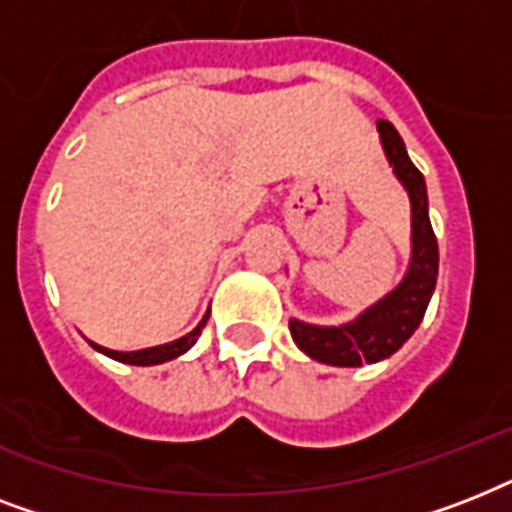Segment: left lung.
<instances>
[{"label":"left lung","mask_w":512,"mask_h":512,"mask_svg":"<svg viewBox=\"0 0 512 512\" xmlns=\"http://www.w3.org/2000/svg\"><path fill=\"white\" fill-rule=\"evenodd\" d=\"M382 148L388 154L393 172L404 183L412 199V265L406 279L388 297L361 313L353 324L345 327H313L303 321H289V332L297 348L316 361L335 366L374 364L396 353L414 329L420 327L430 295L438 279V241L428 217V193L425 180L406 154L404 140L396 127L385 119L377 122Z\"/></svg>","instance_id":"8db88e82"}]
</instances>
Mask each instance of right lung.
<instances>
[{
  "label": "right lung",
  "instance_id": "obj_1",
  "mask_svg": "<svg viewBox=\"0 0 512 512\" xmlns=\"http://www.w3.org/2000/svg\"><path fill=\"white\" fill-rule=\"evenodd\" d=\"M207 319H209V316H204L199 327L193 329L191 335L180 337V340H175V342H167V345H156V348L132 350V353H122V350H108V348H100V345H95V348H98L100 353H106V356L116 358V361H124V364H135V366L162 364V361H170V358H177V356H180V353H185V350L191 348L193 342L199 340L201 329H204Z\"/></svg>",
  "mask_w": 512,
  "mask_h": 512
}]
</instances>
